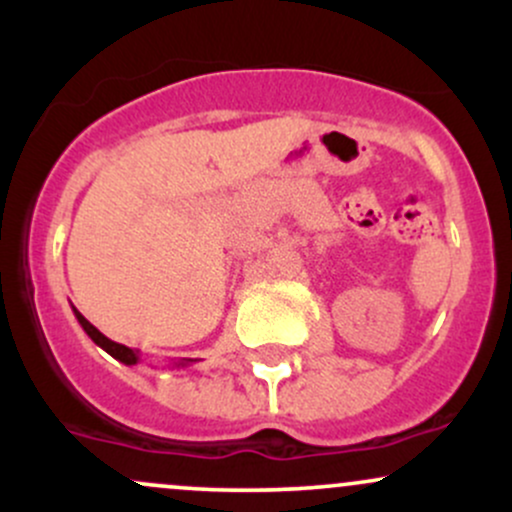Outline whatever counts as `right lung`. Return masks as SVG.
Instances as JSON below:
<instances>
[{
  "label": "right lung",
  "instance_id": "add662e5",
  "mask_svg": "<svg viewBox=\"0 0 512 512\" xmlns=\"http://www.w3.org/2000/svg\"><path fill=\"white\" fill-rule=\"evenodd\" d=\"M72 310H74L76 320H79V325L84 327V332L93 339V342L101 346L103 351H108L110 356L117 358V361H120V363H125V366H137V363L142 361L139 351H134V349H129V346H125V344H117V342H113V339H108L103 332H98L96 327H93L91 322H88L86 317L79 313V310H76V308H72ZM190 363H195V361H192V358H182V361H175V366H190Z\"/></svg>",
  "mask_w": 512,
  "mask_h": 512
}]
</instances>
